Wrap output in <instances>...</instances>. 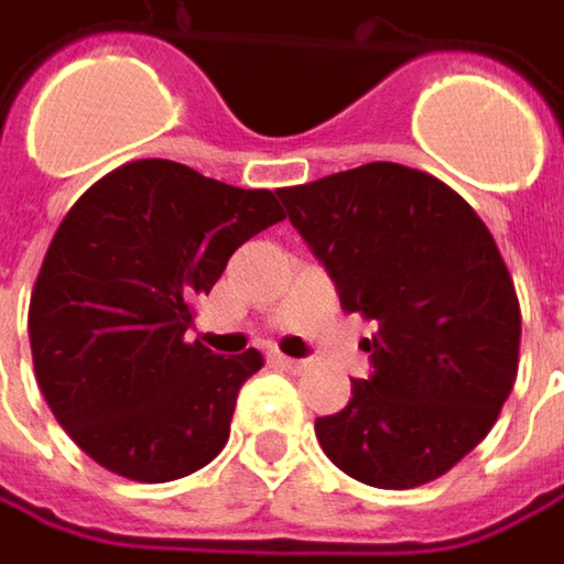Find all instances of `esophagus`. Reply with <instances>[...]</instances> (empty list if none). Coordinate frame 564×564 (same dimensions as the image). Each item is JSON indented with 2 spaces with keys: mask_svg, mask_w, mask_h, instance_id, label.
<instances>
[{
  "mask_svg": "<svg viewBox=\"0 0 564 564\" xmlns=\"http://www.w3.org/2000/svg\"><path fill=\"white\" fill-rule=\"evenodd\" d=\"M274 362L286 369V372H306L308 369V359H293V356H283V354H274Z\"/></svg>",
  "mask_w": 564,
  "mask_h": 564,
  "instance_id": "34e87169",
  "label": "esophagus"
}]
</instances>
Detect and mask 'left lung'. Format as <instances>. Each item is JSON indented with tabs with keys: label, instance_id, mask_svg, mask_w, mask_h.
Returning a JSON list of instances; mask_svg holds the SVG:
<instances>
[{
	"label": "left lung",
	"instance_id": "left-lung-1",
	"mask_svg": "<svg viewBox=\"0 0 564 564\" xmlns=\"http://www.w3.org/2000/svg\"><path fill=\"white\" fill-rule=\"evenodd\" d=\"M290 224L376 322L369 379L315 435L347 477L413 489L492 429L518 376L521 306L499 246L454 188L401 163H366L278 192Z\"/></svg>",
	"mask_w": 564,
	"mask_h": 564
}]
</instances>
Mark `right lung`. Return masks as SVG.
<instances>
[{"mask_svg":"<svg viewBox=\"0 0 564 564\" xmlns=\"http://www.w3.org/2000/svg\"><path fill=\"white\" fill-rule=\"evenodd\" d=\"M278 220L274 192L173 160L126 163L72 205L43 258L28 337L40 391L87 457L170 482L220 454L261 354L188 344L192 303Z\"/></svg>","mask_w":564,"mask_h":564,"instance_id":"obj_1","label":"right lung"}]
</instances>
